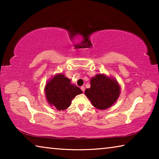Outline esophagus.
<instances>
[{
    "label": "esophagus",
    "instance_id": "1",
    "mask_svg": "<svg viewBox=\"0 0 159 159\" xmlns=\"http://www.w3.org/2000/svg\"><path fill=\"white\" fill-rule=\"evenodd\" d=\"M80 89H81V90L83 91V92H84V91H85V87H84V86H81V87H80Z\"/></svg>",
    "mask_w": 159,
    "mask_h": 159
}]
</instances>
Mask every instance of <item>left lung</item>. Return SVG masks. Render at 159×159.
<instances>
[{
	"mask_svg": "<svg viewBox=\"0 0 159 159\" xmlns=\"http://www.w3.org/2000/svg\"><path fill=\"white\" fill-rule=\"evenodd\" d=\"M120 86L116 80L99 74L90 80V88L85 94L98 109H107L114 104L120 95Z\"/></svg>",
	"mask_w": 159,
	"mask_h": 159,
	"instance_id": "8db88e82",
	"label": "left lung"
}]
</instances>
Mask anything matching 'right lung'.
Wrapping results in <instances>:
<instances>
[{
	"instance_id": "obj_1",
	"label": "right lung",
	"mask_w": 159,
	"mask_h": 159,
	"mask_svg": "<svg viewBox=\"0 0 159 159\" xmlns=\"http://www.w3.org/2000/svg\"><path fill=\"white\" fill-rule=\"evenodd\" d=\"M45 92L48 103L60 111L68 108L72 99L83 93L62 74L55 75L46 83Z\"/></svg>"
}]
</instances>
